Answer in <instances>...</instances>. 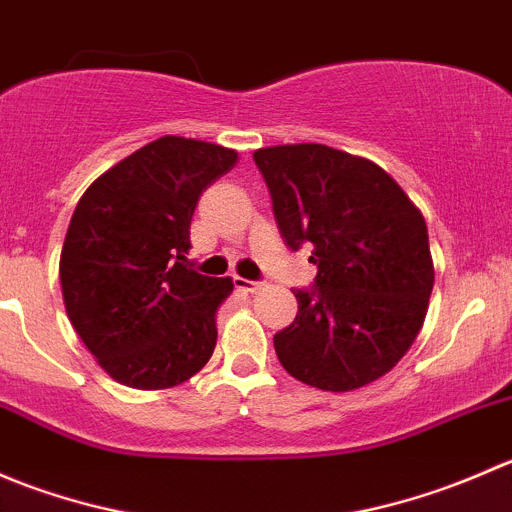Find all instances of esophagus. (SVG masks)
<instances>
[{"mask_svg":"<svg viewBox=\"0 0 512 512\" xmlns=\"http://www.w3.org/2000/svg\"><path fill=\"white\" fill-rule=\"evenodd\" d=\"M235 287L242 289V292H257L262 285L260 282H252V280H245V277H235Z\"/></svg>","mask_w":512,"mask_h":512,"instance_id":"obj_1","label":"esophagus"}]
</instances>
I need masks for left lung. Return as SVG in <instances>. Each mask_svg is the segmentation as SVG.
Segmentation results:
<instances>
[{
    "label": "left lung",
    "mask_w": 512,
    "mask_h": 512,
    "mask_svg": "<svg viewBox=\"0 0 512 512\" xmlns=\"http://www.w3.org/2000/svg\"><path fill=\"white\" fill-rule=\"evenodd\" d=\"M287 247H314V289L275 334L289 376L322 391H354L389 374L416 342L433 289L421 210L369 158L322 143L252 153Z\"/></svg>",
    "instance_id": "left-lung-1"
}]
</instances>
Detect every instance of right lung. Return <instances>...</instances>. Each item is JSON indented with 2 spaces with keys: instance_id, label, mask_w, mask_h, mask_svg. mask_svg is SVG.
Instances as JSON below:
<instances>
[{
  "instance_id": "right-lung-1",
  "label": "right lung",
  "mask_w": 512,
  "mask_h": 512,
  "mask_svg": "<svg viewBox=\"0 0 512 512\" xmlns=\"http://www.w3.org/2000/svg\"><path fill=\"white\" fill-rule=\"evenodd\" d=\"M235 163L232 148L163 136L81 195L61 247V294L81 342L118 384L170 389L213 356L232 280L198 275L185 255L200 195Z\"/></svg>"
}]
</instances>
